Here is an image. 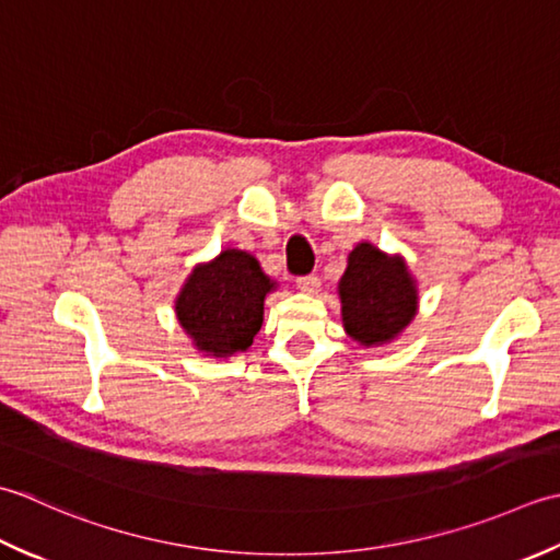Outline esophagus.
Returning <instances> with one entry per match:
<instances>
[{
	"label": "esophagus",
	"instance_id": "1",
	"mask_svg": "<svg viewBox=\"0 0 560 560\" xmlns=\"http://www.w3.org/2000/svg\"><path fill=\"white\" fill-rule=\"evenodd\" d=\"M296 288L304 294H316L318 288H322V280H318V276H300L296 278Z\"/></svg>",
	"mask_w": 560,
	"mask_h": 560
}]
</instances>
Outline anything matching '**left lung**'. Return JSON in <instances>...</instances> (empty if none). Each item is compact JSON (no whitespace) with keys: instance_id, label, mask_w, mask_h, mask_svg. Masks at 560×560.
<instances>
[{"instance_id":"left-lung-1","label":"left lung","mask_w":560,"mask_h":560,"mask_svg":"<svg viewBox=\"0 0 560 560\" xmlns=\"http://www.w3.org/2000/svg\"><path fill=\"white\" fill-rule=\"evenodd\" d=\"M338 294L346 334L364 348L389 343L418 312V288L406 260L368 242L350 250Z\"/></svg>"}]
</instances>
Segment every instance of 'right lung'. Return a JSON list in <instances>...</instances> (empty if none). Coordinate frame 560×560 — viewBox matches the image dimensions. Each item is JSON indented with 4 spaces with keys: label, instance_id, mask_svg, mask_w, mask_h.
I'll return each mask as SVG.
<instances>
[{
    "label": "right lung",
    "instance_id": "right-lung-1",
    "mask_svg": "<svg viewBox=\"0 0 560 560\" xmlns=\"http://www.w3.org/2000/svg\"><path fill=\"white\" fill-rule=\"evenodd\" d=\"M272 288L276 282L254 256L226 248L210 264L192 268L176 296L178 324L205 355L230 358L254 343Z\"/></svg>",
    "mask_w": 560,
    "mask_h": 560
}]
</instances>
